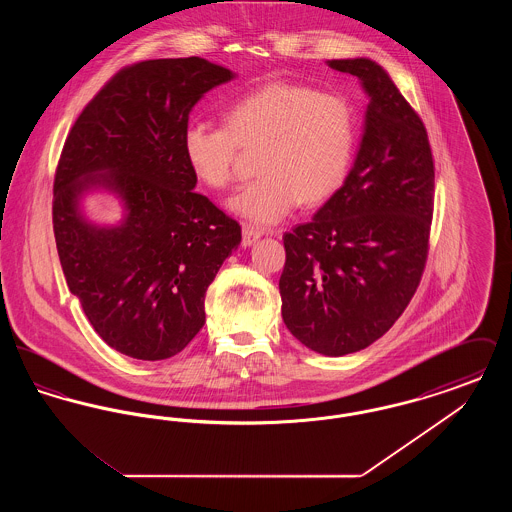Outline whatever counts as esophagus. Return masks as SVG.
Returning <instances> with one entry per match:
<instances>
[{
  "label": "esophagus",
  "instance_id": "1",
  "mask_svg": "<svg viewBox=\"0 0 512 512\" xmlns=\"http://www.w3.org/2000/svg\"><path fill=\"white\" fill-rule=\"evenodd\" d=\"M242 230H244V232H242V244H244V247L255 244V242L265 234L263 230H259V228L251 226V224H244Z\"/></svg>",
  "mask_w": 512,
  "mask_h": 512
}]
</instances>
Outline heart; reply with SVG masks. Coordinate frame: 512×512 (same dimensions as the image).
Segmentation results:
<instances>
[{"label": "heart", "instance_id": "heart-1", "mask_svg": "<svg viewBox=\"0 0 512 512\" xmlns=\"http://www.w3.org/2000/svg\"><path fill=\"white\" fill-rule=\"evenodd\" d=\"M267 144L261 178L247 182L228 207L268 226L293 209L318 205L343 186L353 159L355 119L345 99L293 82H268L230 103L226 126L192 121L182 149L195 176L209 188L234 182L240 146Z\"/></svg>", "mask_w": 512, "mask_h": 512}]
</instances>
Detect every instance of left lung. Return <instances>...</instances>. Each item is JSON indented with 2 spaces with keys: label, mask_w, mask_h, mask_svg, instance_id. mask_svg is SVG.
Returning a JSON list of instances; mask_svg holds the SVG:
<instances>
[{
  "label": "left lung",
  "mask_w": 512,
  "mask_h": 512,
  "mask_svg": "<svg viewBox=\"0 0 512 512\" xmlns=\"http://www.w3.org/2000/svg\"><path fill=\"white\" fill-rule=\"evenodd\" d=\"M368 96L363 138L343 186L284 234L282 318L305 347L341 357L382 338L420 284L434 211L426 128L376 61L332 59Z\"/></svg>",
  "instance_id": "obj_1"
}]
</instances>
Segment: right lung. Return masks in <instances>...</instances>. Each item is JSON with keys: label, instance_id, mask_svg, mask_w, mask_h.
I'll list each match as a JSON object with an SVG mask.
<instances>
[{"label": "right lung", "instance_id": "right-lung-1", "mask_svg": "<svg viewBox=\"0 0 512 512\" xmlns=\"http://www.w3.org/2000/svg\"><path fill=\"white\" fill-rule=\"evenodd\" d=\"M236 74L201 57L151 59L115 74L74 122L53 182V232L67 286L99 338L163 361L205 324V292L242 228L194 192L182 136L195 103ZM103 189L117 225L83 213Z\"/></svg>", "mask_w": 512, "mask_h": 512}]
</instances>
